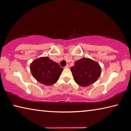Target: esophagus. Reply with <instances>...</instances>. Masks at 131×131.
Segmentation results:
<instances>
[{
	"label": "esophagus",
	"instance_id": "1",
	"mask_svg": "<svg viewBox=\"0 0 131 131\" xmlns=\"http://www.w3.org/2000/svg\"><path fill=\"white\" fill-rule=\"evenodd\" d=\"M70 67V66H69V65H66L65 66V68H69Z\"/></svg>",
	"mask_w": 131,
	"mask_h": 131
}]
</instances>
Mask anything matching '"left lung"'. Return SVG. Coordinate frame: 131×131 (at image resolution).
I'll use <instances>...</instances> for the list:
<instances>
[{"instance_id": "1", "label": "left lung", "mask_w": 131, "mask_h": 131, "mask_svg": "<svg viewBox=\"0 0 131 131\" xmlns=\"http://www.w3.org/2000/svg\"><path fill=\"white\" fill-rule=\"evenodd\" d=\"M77 84L87 87L98 79L101 74V68L97 62L83 58L77 61L70 69Z\"/></svg>"}]
</instances>
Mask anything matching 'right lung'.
I'll list each match as a JSON object with an SVG mask.
<instances>
[{
  "instance_id": "obj_1",
  "label": "right lung",
  "mask_w": 131,
  "mask_h": 131,
  "mask_svg": "<svg viewBox=\"0 0 131 131\" xmlns=\"http://www.w3.org/2000/svg\"><path fill=\"white\" fill-rule=\"evenodd\" d=\"M30 70L38 82L47 86H51L57 82L63 71L59 64L48 57L34 60L31 64Z\"/></svg>"
}]
</instances>
